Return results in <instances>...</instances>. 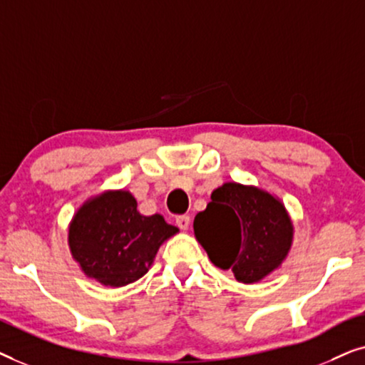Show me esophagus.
Listing matches in <instances>:
<instances>
[{"instance_id": "esophagus-1", "label": "esophagus", "mask_w": 365, "mask_h": 365, "mask_svg": "<svg viewBox=\"0 0 365 365\" xmlns=\"http://www.w3.org/2000/svg\"><path fill=\"white\" fill-rule=\"evenodd\" d=\"M176 224L179 229H182V231H187L189 226H191V217L189 216H179L176 217Z\"/></svg>"}]
</instances>
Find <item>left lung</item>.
Listing matches in <instances>:
<instances>
[{"label":"left lung","instance_id":"1","mask_svg":"<svg viewBox=\"0 0 365 365\" xmlns=\"http://www.w3.org/2000/svg\"><path fill=\"white\" fill-rule=\"evenodd\" d=\"M194 234L214 266L239 282L262 281L292 246L294 226L284 204L262 189L226 182L194 217Z\"/></svg>","mask_w":365,"mask_h":365}]
</instances>
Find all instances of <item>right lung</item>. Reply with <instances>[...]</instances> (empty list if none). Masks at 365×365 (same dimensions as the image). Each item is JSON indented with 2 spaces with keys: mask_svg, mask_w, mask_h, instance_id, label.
<instances>
[{
  "mask_svg": "<svg viewBox=\"0 0 365 365\" xmlns=\"http://www.w3.org/2000/svg\"><path fill=\"white\" fill-rule=\"evenodd\" d=\"M176 232L161 214L143 216L133 194L119 189L88 199L78 209L68 244L88 277L123 287L149 271L161 244Z\"/></svg>",
  "mask_w": 365,
  "mask_h": 365,
  "instance_id": "obj_1",
  "label": "right lung"
}]
</instances>
